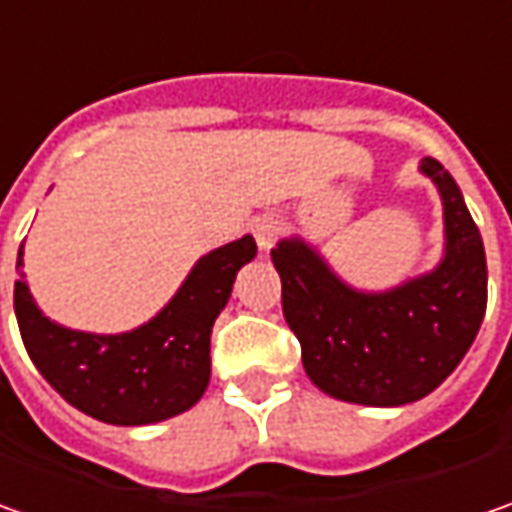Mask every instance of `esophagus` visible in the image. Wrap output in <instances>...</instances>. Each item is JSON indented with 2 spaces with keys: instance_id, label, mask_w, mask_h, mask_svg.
Returning a JSON list of instances; mask_svg holds the SVG:
<instances>
[{
  "instance_id": "1",
  "label": "esophagus",
  "mask_w": 512,
  "mask_h": 512,
  "mask_svg": "<svg viewBox=\"0 0 512 512\" xmlns=\"http://www.w3.org/2000/svg\"><path fill=\"white\" fill-rule=\"evenodd\" d=\"M253 239H256V245L259 250H270V247L276 245V239H279V233H282V222L276 219V216H259L256 222H253Z\"/></svg>"
}]
</instances>
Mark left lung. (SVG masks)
Segmentation results:
<instances>
[{
    "instance_id": "8db88e82",
    "label": "left lung",
    "mask_w": 512,
    "mask_h": 512,
    "mask_svg": "<svg viewBox=\"0 0 512 512\" xmlns=\"http://www.w3.org/2000/svg\"><path fill=\"white\" fill-rule=\"evenodd\" d=\"M422 173L444 205V256L436 270L384 293H362L302 239H282L270 250L305 373L333 399L370 407L419 402L459 367L482 327V233L453 176L430 156Z\"/></svg>"
}]
</instances>
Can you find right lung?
Wrapping results in <instances>:
<instances>
[{"label":"right lung","instance_id":"right-lung-1","mask_svg":"<svg viewBox=\"0 0 512 512\" xmlns=\"http://www.w3.org/2000/svg\"><path fill=\"white\" fill-rule=\"evenodd\" d=\"M256 256L253 236L210 250L148 325L99 336L50 322L19 279L13 310L36 370L76 410L122 427L165 422L202 399L210 382V330L239 267ZM22 250L16 270L22 273Z\"/></svg>","mask_w":512,"mask_h":512}]
</instances>
